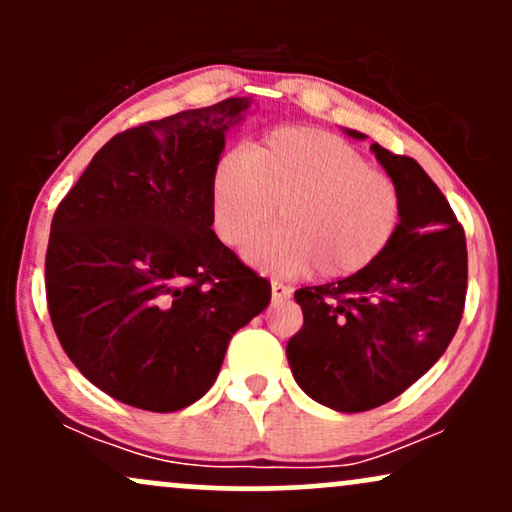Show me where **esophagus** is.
Here are the masks:
<instances>
[{
    "label": "esophagus",
    "mask_w": 512,
    "mask_h": 512,
    "mask_svg": "<svg viewBox=\"0 0 512 512\" xmlns=\"http://www.w3.org/2000/svg\"><path fill=\"white\" fill-rule=\"evenodd\" d=\"M293 289L291 286L281 284V281H272V301L279 303V301H286V298H291Z\"/></svg>",
    "instance_id": "esophagus-1"
}]
</instances>
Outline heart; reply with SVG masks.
I'll use <instances>...</instances> for the list:
<instances>
[{
    "label": "heart",
    "instance_id": "1",
    "mask_svg": "<svg viewBox=\"0 0 512 512\" xmlns=\"http://www.w3.org/2000/svg\"><path fill=\"white\" fill-rule=\"evenodd\" d=\"M274 207L281 226L252 240L245 260L276 276L313 267L327 279L354 276L390 248L402 221L397 182L315 127L276 129L211 170V226L226 245L245 243Z\"/></svg>",
    "mask_w": 512,
    "mask_h": 512
}]
</instances>
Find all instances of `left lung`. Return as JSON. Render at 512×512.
Instances as JSON below:
<instances>
[{
  "label": "left lung",
  "mask_w": 512,
  "mask_h": 512,
  "mask_svg": "<svg viewBox=\"0 0 512 512\" xmlns=\"http://www.w3.org/2000/svg\"><path fill=\"white\" fill-rule=\"evenodd\" d=\"M370 151L402 195L397 236L363 272L298 289L303 327L286 344L305 395L344 414L414 385L448 349L467 296V243L448 199L414 158Z\"/></svg>",
  "instance_id": "8db88e82"
}]
</instances>
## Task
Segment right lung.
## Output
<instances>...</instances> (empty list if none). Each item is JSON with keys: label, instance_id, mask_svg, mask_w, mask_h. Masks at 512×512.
I'll use <instances>...</instances> for the list:
<instances>
[{"label": "right lung", "instance_id": "right-lung-1", "mask_svg": "<svg viewBox=\"0 0 512 512\" xmlns=\"http://www.w3.org/2000/svg\"><path fill=\"white\" fill-rule=\"evenodd\" d=\"M252 98L115 134L50 226L52 327L84 378L146 411L207 395L228 342L272 286L211 231L209 180Z\"/></svg>", "mask_w": 512, "mask_h": 512}]
</instances>
